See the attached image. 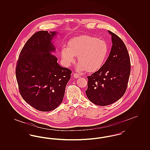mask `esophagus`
I'll list each match as a JSON object with an SVG mask.
<instances>
[{"label": "esophagus", "instance_id": "esophagus-1", "mask_svg": "<svg viewBox=\"0 0 150 150\" xmlns=\"http://www.w3.org/2000/svg\"><path fill=\"white\" fill-rule=\"evenodd\" d=\"M73 75H74V77L75 78H79L80 77V75L78 74H76V73H74Z\"/></svg>", "mask_w": 150, "mask_h": 150}]
</instances>
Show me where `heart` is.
Returning a JSON list of instances; mask_svg holds the SVG:
<instances>
[{"label": "heart", "instance_id": "b5f03b06", "mask_svg": "<svg viewBox=\"0 0 150 150\" xmlns=\"http://www.w3.org/2000/svg\"><path fill=\"white\" fill-rule=\"evenodd\" d=\"M108 52L107 43L96 37L81 35L71 39L68 47L61 50L62 60L67 66H70L78 56L79 71L86 70L94 72L99 70L103 64Z\"/></svg>", "mask_w": 150, "mask_h": 150}]
</instances>
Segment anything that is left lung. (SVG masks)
I'll use <instances>...</instances> for the list:
<instances>
[{
	"label": "left lung",
	"mask_w": 150,
	"mask_h": 150,
	"mask_svg": "<svg viewBox=\"0 0 150 150\" xmlns=\"http://www.w3.org/2000/svg\"><path fill=\"white\" fill-rule=\"evenodd\" d=\"M111 35L112 47L110 54L99 70L88 76V98L92 103L105 106L121 98L128 86L130 61L125 44L115 34Z\"/></svg>",
	"instance_id": "obj_1"
}]
</instances>
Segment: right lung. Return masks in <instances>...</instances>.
<instances>
[{"mask_svg":"<svg viewBox=\"0 0 150 150\" xmlns=\"http://www.w3.org/2000/svg\"><path fill=\"white\" fill-rule=\"evenodd\" d=\"M56 31H40L32 36L22 49L16 75L22 97L41 111H50L62 102L72 71L58 64L52 53Z\"/></svg>","mask_w":150,"mask_h":150,"instance_id":"1","label":"right lung"}]
</instances>
